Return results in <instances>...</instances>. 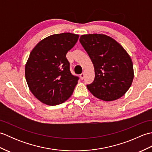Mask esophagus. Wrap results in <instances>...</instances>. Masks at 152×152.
Here are the masks:
<instances>
[{
    "label": "esophagus",
    "mask_w": 152,
    "mask_h": 152,
    "mask_svg": "<svg viewBox=\"0 0 152 152\" xmlns=\"http://www.w3.org/2000/svg\"><path fill=\"white\" fill-rule=\"evenodd\" d=\"M80 78H81L82 80H83V78H84V76H85V73L84 72H82L81 74H80Z\"/></svg>",
    "instance_id": "34e87169"
}]
</instances>
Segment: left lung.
I'll use <instances>...</instances> for the list:
<instances>
[{
	"label": "left lung",
	"mask_w": 152,
	"mask_h": 152,
	"mask_svg": "<svg viewBox=\"0 0 152 152\" xmlns=\"http://www.w3.org/2000/svg\"><path fill=\"white\" fill-rule=\"evenodd\" d=\"M80 42L95 69L94 81L87 85L89 91L104 101H115L124 95L134 78L133 62L124 48L102 34L82 35Z\"/></svg>",
	"instance_id": "left-lung-1"
}]
</instances>
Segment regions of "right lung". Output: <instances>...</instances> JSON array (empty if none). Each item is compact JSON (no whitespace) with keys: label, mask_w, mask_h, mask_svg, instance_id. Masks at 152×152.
<instances>
[{"label":"right lung","mask_w":152,"mask_h":152,"mask_svg":"<svg viewBox=\"0 0 152 152\" xmlns=\"http://www.w3.org/2000/svg\"><path fill=\"white\" fill-rule=\"evenodd\" d=\"M78 38L70 33L53 34L31 51L25 64V78L31 93L44 104H59L72 95L79 78L71 74L66 55Z\"/></svg>","instance_id":"add662e5"}]
</instances>
